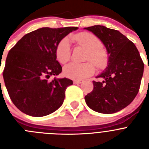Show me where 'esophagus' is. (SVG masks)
Listing matches in <instances>:
<instances>
[{"mask_svg":"<svg viewBox=\"0 0 149 149\" xmlns=\"http://www.w3.org/2000/svg\"><path fill=\"white\" fill-rule=\"evenodd\" d=\"M84 82L83 80H74V84H82Z\"/></svg>","mask_w":149,"mask_h":149,"instance_id":"esophagus-1","label":"esophagus"}]
</instances>
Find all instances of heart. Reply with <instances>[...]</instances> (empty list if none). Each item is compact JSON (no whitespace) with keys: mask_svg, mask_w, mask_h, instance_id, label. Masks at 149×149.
<instances>
[{"mask_svg":"<svg viewBox=\"0 0 149 149\" xmlns=\"http://www.w3.org/2000/svg\"><path fill=\"white\" fill-rule=\"evenodd\" d=\"M74 39L78 44L89 50L87 60L92 61L98 68H103L107 63V54L102 48L103 44L96 36L91 33H81L76 35ZM56 60L64 64L70 60L71 46L67 38L62 39L56 45L55 50ZM94 65L91 63L77 64L72 63L65 65L63 74L68 78L81 80L94 74Z\"/></svg>","mask_w":149,"mask_h":149,"instance_id":"heart-1","label":"heart"}]
</instances>
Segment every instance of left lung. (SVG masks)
Here are the masks:
<instances>
[{
  "instance_id": "8db88e82",
  "label": "left lung",
  "mask_w": 149,
  "mask_h": 149,
  "mask_svg": "<svg viewBox=\"0 0 149 149\" xmlns=\"http://www.w3.org/2000/svg\"><path fill=\"white\" fill-rule=\"evenodd\" d=\"M100 39L108 54L102 82L93 81L94 88L85 96L89 108L101 113H114L129 105L139 92L144 63L135 45L119 31L104 26L85 27Z\"/></svg>"
}]
</instances>
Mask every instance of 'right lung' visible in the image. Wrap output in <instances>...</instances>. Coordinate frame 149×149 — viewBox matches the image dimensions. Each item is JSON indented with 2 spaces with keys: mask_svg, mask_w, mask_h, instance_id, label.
<instances>
[{
  "mask_svg": "<svg viewBox=\"0 0 149 149\" xmlns=\"http://www.w3.org/2000/svg\"><path fill=\"white\" fill-rule=\"evenodd\" d=\"M77 27H42L26 34L9 51L3 77L13 103L24 113L49 115L63 104L68 78H54L62 72L55 50L60 41Z\"/></svg>",
  "mask_w": 149,
  "mask_h": 149,
  "instance_id": "add662e5",
  "label": "right lung"
}]
</instances>
